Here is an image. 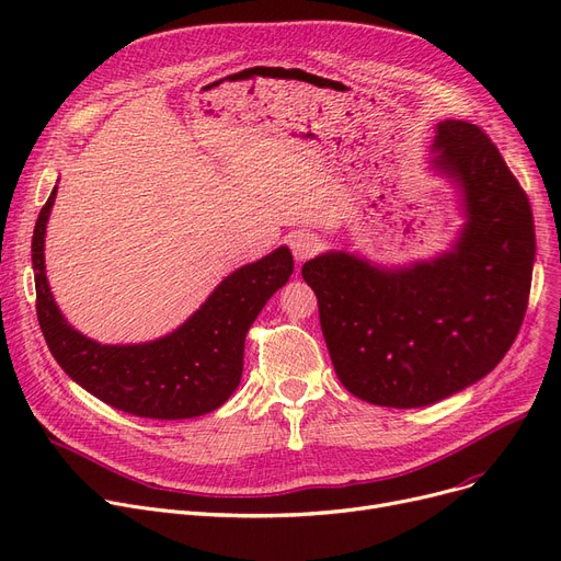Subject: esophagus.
<instances>
[{
  "label": "esophagus",
  "mask_w": 561,
  "mask_h": 561,
  "mask_svg": "<svg viewBox=\"0 0 561 561\" xmlns=\"http://www.w3.org/2000/svg\"><path fill=\"white\" fill-rule=\"evenodd\" d=\"M318 248H320V243H318L313 233H309V231L293 233L290 250H293V256H296L298 263H305L307 259H311L318 252Z\"/></svg>",
  "instance_id": "1"
}]
</instances>
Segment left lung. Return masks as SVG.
I'll return each instance as SVG.
<instances>
[{
    "label": "left lung",
    "instance_id": "1",
    "mask_svg": "<svg viewBox=\"0 0 561 561\" xmlns=\"http://www.w3.org/2000/svg\"><path fill=\"white\" fill-rule=\"evenodd\" d=\"M432 154L466 220L448 252L385 268L332 250L302 265L341 385L379 407L434 404L489 375L520 330L533 284V209L491 138L444 121Z\"/></svg>",
    "mask_w": 561,
    "mask_h": 561
}]
</instances>
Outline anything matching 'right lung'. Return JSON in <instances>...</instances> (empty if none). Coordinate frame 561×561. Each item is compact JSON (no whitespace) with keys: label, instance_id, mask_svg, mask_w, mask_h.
Wrapping results in <instances>:
<instances>
[{"label":"right lung","instance_id":"right-lung-1","mask_svg":"<svg viewBox=\"0 0 561 561\" xmlns=\"http://www.w3.org/2000/svg\"><path fill=\"white\" fill-rule=\"evenodd\" d=\"M56 188L41 209L32 239L36 311L56 364L88 393L140 419H195L225 404L241 385L248 330L293 275L290 250L282 245L227 275L170 334L147 343L104 345L70 325L47 284L45 229Z\"/></svg>","mask_w":561,"mask_h":561}]
</instances>
